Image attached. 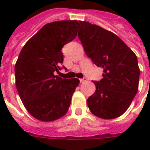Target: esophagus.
<instances>
[{"label":"esophagus","instance_id":"34e87169","mask_svg":"<svg viewBox=\"0 0 150 150\" xmlns=\"http://www.w3.org/2000/svg\"><path fill=\"white\" fill-rule=\"evenodd\" d=\"M80 80V82H81V83H83V82H86V78H83V79H79Z\"/></svg>","mask_w":150,"mask_h":150}]
</instances>
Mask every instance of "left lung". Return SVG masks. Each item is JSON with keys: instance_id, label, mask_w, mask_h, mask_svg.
I'll use <instances>...</instances> for the list:
<instances>
[{"instance_id": "8db88e82", "label": "left lung", "mask_w": 150, "mask_h": 150, "mask_svg": "<svg viewBox=\"0 0 150 150\" xmlns=\"http://www.w3.org/2000/svg\"><path fill=\"white\" fill-rule=\"evenodd\" d=\"M78 33L87 56L103 68V79L93 82L96 91L87 100L92 114L103 119L118 117L137 93L140 70L135 53L112 32L80 22Z\"/></svg>"}]
</instances>
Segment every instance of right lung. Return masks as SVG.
<instances>
[{
  "label": "right lung",
  "instance_id": "1",
  "mask_svg": "<svg viewBox=\"0 0 150 150\" xmlns=\"http://www.w3.org/2000/svg\"><path fill=\"white\" fill-rule=\"evenodd\" d=\"M79 22L63 20L47 23L27 41L15 66V85L27 111L41 121H53L68 112L78 79L54 75L61 70V49L77 36Z\"/></svg>",
  "mask_w": 150,
  "mask_h": 150
}]
</instances>
